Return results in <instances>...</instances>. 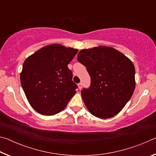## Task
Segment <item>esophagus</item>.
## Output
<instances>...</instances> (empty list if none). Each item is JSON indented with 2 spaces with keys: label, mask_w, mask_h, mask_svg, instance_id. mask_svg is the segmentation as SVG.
I'll list each match as a JSON object with an SVG mask.
<instances>
[{
  "label": "esophagus",
  "mask_w": 156,
  "mask_h": 156,
  "mask_svg": "<svg viewBox=\"0 0 156 156\" xmlns=\"http://www.w3.org/2000/svg\"><path fill=\"white\" fill-rule=\"evenodd\" d=\"M78 87L79 89H81L82 87H83V84H82V83H79L78 84Z\"/></svg>",
  "instance_id": "obj_1"
}]
</instances>
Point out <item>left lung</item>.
<instances>
[{
    "label": "left lung",
    "instance_id": "1",
    "mask_svg": "<svg viewBox=\"0 0 156 156\" xmlns=\"http://www.w3.org/2000/svg\"><path fill=\"white\" fill-rule=\"evenodd\" d=\"M77 60L85 66L91 85L81 91L89 112L101 119L117 115L135 89V67L131 60L113 47L82 49Z\"/></svg>",
    "mask_w": 156,
    "mask_h": 156
}]
</instances>
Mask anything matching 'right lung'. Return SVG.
Here are the masks:
<instances>
[{
  "label": "right lung",
  "instance_id": "obj_1",
  "mask_svg": "<svg viewBox=\"0 0 156 156\" xmlns=\"http://www.w3.org/2000/svg\"><path fill=\"white\" fill-rule=\"evenodd\" d=\"M78 49L59 44H49L36 51L23 62L20 83L31 106L44 115L65 109L76 93L77 84L67 65Z\"/></svg>",
  "mask_w": 156,
  "mask_h": 156
}]
</instances>
